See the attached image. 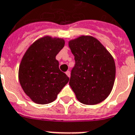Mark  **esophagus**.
Listing matches in <instances>:
<instances>
[{"label":"esophagus","mask_w":135,"mask_h":135,"mask_svg":"<svg viewBox=\"0 0 135 135\" xmlns=\"http://www.w3.org/2000/svg\"><path fill=\"white\" fill-rule=\"evenodd\" d=\"M66 74L69 77H70V71H67L66 72Z\"/></svg>","instance_id":"obj_1"}]
</instances>
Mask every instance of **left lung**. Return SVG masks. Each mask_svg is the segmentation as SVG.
I'll return each instance as SVG.
<instances>
[{"label":"left lung","mask_w":135,"mask_h":135,"mask_svg":"<svg viewBox=\"0 0 135 135\" xmlns=\"http://www.w3.org/2000/svg\"><path fill=\"white\" fill-rule=\"evenodd\" d=\"M75 65L69 85L77 100L85 105L103 101L112 90L116 66L113 58L98 40L82 35L69 42Z\"/></svg>","instance_id":"1"}]
</instances>
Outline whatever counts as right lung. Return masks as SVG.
<instances>
[{
  "instance_id": "right-lung-1",
  "label": "right lung",
  "mask_w": 135,
  "mask_h": 135,
  "mask_svg": "<svg viewBox=\"0 0 135 135\" xmlns=\"http://www.w3.org/2000/svg\"><path fill=\"white\" fill-rule=\"evenodd\" d=\"M64 44V39L45 36L31 45L22 58L19 82L26 95L36 103L54 101L69 80L59 69L56 59Z\"/></svg>"
}]
</instances>
